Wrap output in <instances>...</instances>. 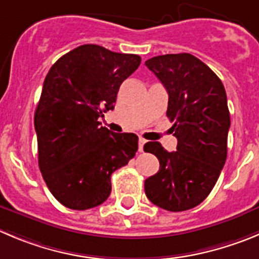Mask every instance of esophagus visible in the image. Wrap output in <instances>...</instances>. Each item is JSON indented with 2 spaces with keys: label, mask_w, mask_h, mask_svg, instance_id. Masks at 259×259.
I'll list each match as a JSON object with an SVG mask.
<instances>
[{
  "label": "esophagus",
  "mask_w": 259,
  "mask_h": 259,
  "mask_svg": "<svg viewBox=\"0 0 259 259\" xmlns=\"http://www.w3.org/2000/svg\"><path fill=\"white\" fill-rule=\"evenodd\" d=\"M146 144V139L139 138V152H143V146Z\"/></svg>",
  "instance_id": "34e87169"
}]
</instances>
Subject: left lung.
Masks as SVG:
<instances>
[{"instance_id": "8db88e82", "label": "left lung", "mask_w": 259, "mask_h": 259, "mask_svg": "<svg viewBox=\"0 0 259 259\" xmlns=\"http://www.w3.org/2000/svg\"><path fill=\"white\" fill-rule=\"evenodd\" d=\"M146 66L168 93L166 115L174 122L178 151L167 152L158 142L144 144L159 161L158 172L144 181V190L166 211H187L208 197L226 161V92L219 76L190 53L152 57Z\"/></svg>"}]
</instances>
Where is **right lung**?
I'll return each mask as SVG.
<instances>
[{
	"instance_id": "add662e5",
	"label": "right lung",
	"mask_w": 259,
	"mask_h": 259,
	"mask_svg": "<svg viewBox=\"0 0 259 259\" xmlns=\"http://www.w3.org/2000/svg\"><path fill=\"white\" fill-rule=\"evenodd\" d=\"M142 59L97 45L60 57L48 71L34 113L38 163L52 195L71 209L100 206L111 175L138 151L133 133H112L98 118L113 110L122 81Z\"/></svg>"
}]
</instances>
